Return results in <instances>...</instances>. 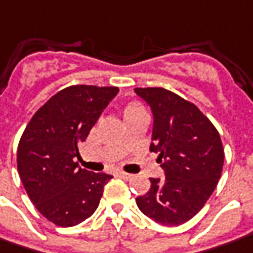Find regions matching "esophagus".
<instances>
[{
    "instance_id": "1",
    "label": "esophagus",
    "mask_w": 253,
    "mask_h": 253,
    "mask_svg": "<svg viewBox=\"0 0 253 253\" xmlns=\"http://www.w3.org/2000/svg\"><path fill=\"white\" fill-rule=\"evenodd\" d=\"M118 177L123 178V180H130V178H131V174H128V173H125V171H119V173H118Z\"/></svg>"
}]
</instances>
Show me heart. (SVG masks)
I'll return each mask as SVG.
<instances>
[{
  "label": "heart",
  "instance_id": "heart-1",
  "mask_svg": "<svg viewBox=\"0 0 253 253\" xmlns=\"http://www.w3.org/2000/svg\"><path fill=\"white\" fill-rule=\"evenodd\" d=\"M141 112H144L142 106L138 102H134V101L127 102L122 108V115H123V119L125 120L130 119V118H133V116H135V115H138Z\"/></svg>",
  "mask_w": 253,
  "mask_h": 253
}]
</instances>
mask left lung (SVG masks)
<instances>
[{
    "label": "left lung",
    "mask_w": 253,
    "mask_h": 253,
    "mask_svg": "<svg viewBox=\"0 0 253 253\" xmlns=\"http://www.w3.org/2000/svg\"><path fill=\"white\" fill-rule=\"evenodd\" d=\"M154 115L151 152L165 178H149V191L135 198L145 216L163 226H178L204 208L221 176L220 134L195 105L162 87L134 88Z\"/></svg>",
    "instance_id": "left-lung-1"
}]
</instances>
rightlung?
I'll use <instances>...</instances> for the list:
<instances>
[{
	"label": "right lung",
	"mask_w": 253,
	"mask_h": 253,
	"mask_svg": "<svg viewBox=\"0 0 253 253\" xmlns=\"http://www.w3.org/2000/svg\"><path fill=\"white\" fill-rule=\"evenodd\" d=\"M118 87L70 85L48 99L27 123L18 145V171L37 211L59 227L88 219L112 176L82 169L79 147Z\"/></svg>",
	"instance_id": "1"
}]
</instances>
